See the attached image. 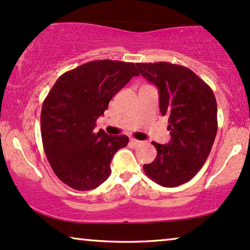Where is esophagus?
<instances>
[{
  "instance_id": "esophagus-1",
  "label": "esophagus",
  "mask_w": 250,
  "mask_h": 250,
  "mask_svg": "<svg viewBox=\"0 0 250 250\" xmlns=\"http://www.w3.org/2000/svg\"><path fill=\"white\" fill-rule=\"evenodd\" d=\"M130 142H131L132 144L135 145V146H140V145L143 144V142H142V141H138V140H136V138H131Z\"/></svg>"
}]
</instances>
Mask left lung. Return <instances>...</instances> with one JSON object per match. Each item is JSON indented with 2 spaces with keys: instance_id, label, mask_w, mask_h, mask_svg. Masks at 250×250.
Wrapping results in <instances>:
<instances>
[{
  "instance_id": "obj_1",
  "label": "left lung",
  "mask_w": 250,
  "mask_h": 250,
  "mask_svg": "<svg viewBox=\"0 0 250 250\" xmlns=\"http://www.w3.org/2000/svg\"><path fill=\"white\" fill-rule=\"evenodd\" d=\"M140 74L159 90V108L168 118L170 141L152 142L157 157L144 165L163 187L188 182L209 157L217 135V102L211 87L190 69L169 62L137 63Z\"/></svg>"
}]
</instances>
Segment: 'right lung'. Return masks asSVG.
Returning a JSON list of instances; mask_svg holds the SVG:
<instances>
[{
    "mask_svg": "<svg viewBox=\"0 0 250 250\" xmlns=\"http://www.w3.org/2000/svg\"><path fill=\"white\" fill-rule=\"evenodd\" d=\"M138 75L131 62H87L60 76L43 100V150L56 176L70 188L90 190L108 179L113 156L129 138L96 132V122L112 98Z\"/></svg>",
    "mask_w": 250,
    "mask_h": 250,
    "instance_id": "add662e5",
    "label": "right lung"
}]
</instances>
